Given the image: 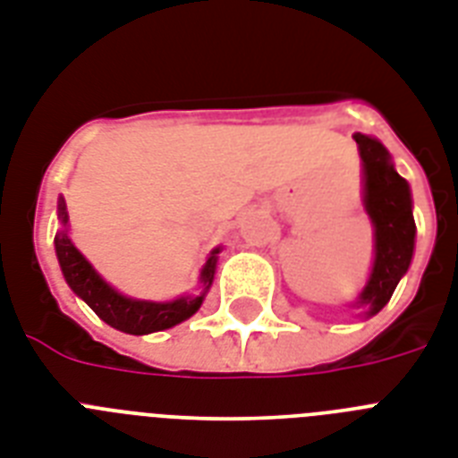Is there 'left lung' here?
I'll use <instances>...</instances> for the list:
<instances>
[{
  "mask_svg": "<svg viewBox=\"0 0 458 458\" xmlns=\"http://www.w3.org/2000/svg\"><path fill=\"white\" fill-rule=\"evenodd\" d=\"M360 148L364 171V209L374 225V267L369 282L355 301L377 315L395 292L397 282L407 273L414 254L416 223L411 214L410 183L395 171L384 145L371 136H352Z\"/></svg>",
  "mask_w": 458,
  "mask_h": 458,
  "instance_id": "8db88e82",
  "label": "left lung"
}]
</instances>
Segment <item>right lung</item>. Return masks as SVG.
Returning a JSON list of instances; mask_svg holds the SVG:
<instances>
[{"label": "right lung", "instance_id": "obj_1", "mask_svg": "<svg viewBox=\"0 0 458 458\" xmlns=\"http://www.w3.org/2000/svg\"><path fill=\"white\" fill-rule=\"evenodd\" d=\"M58 221L63 228L55 233V256L61 263L63 277L70 284L80 299L87 301V306L98 315L103 322H107L114 329H120L124 334H152L176 327L178 322L192 318L199 310L204 296L209 292L211 282H214V273H216V254L218 249H214L209 256L207 266L202 267L199 282H202V293L199 296H181L176 301H165V303H155V301H139L122 296L120 292H114L98 273H96L91 263L77 251L72 242L68 237V211H65V199H58Z\"/></svg>", "mask_w": 458, "mask_h": 458}]
</instances>
